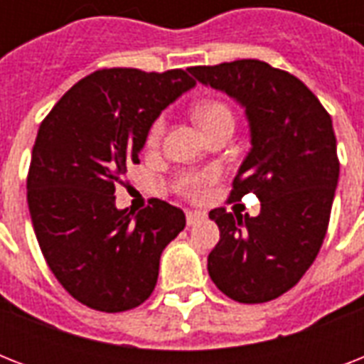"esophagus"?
Instances as JSON below:
<instances>
[{"instance_id":"1","label":"esophagus","mask_w":364,"mask_h":364,"mask_svg":"<svg viewBox=\"0 0 364 364\" xmlns=\"http://www.w3.org/2000/svg\"><path fill=\"white\" fill-rule=\"evenodd\" d=\"M205 217L204 211H187V225L188 227H193V225H196L198 221H202Z\"/></svg>"}]
</instances>
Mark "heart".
Instances as JSON below:
<instances>
[{
	"label": "heart",
	"instance_id": "1",
	"mask_svg": "<svg viewBox=\"0 0 364 364\" xmlns=\"http://www.w3.org/2000/svg\"><path fill=\"white\" fill-rule=\"evenodd\" d=\"M194 115H196V121H198V124L202 128H208V126L215 124L219 121H225V119L232 121V113H230V109L223 102H204V104H200L196 107ZM162 134H164V119L160 117V119H156L153 122L151 130H149V145H156L160 141ZM217 176L219 173H217L215 168L183 171L181 176L177 177V191L183 196H188V198H202L205 194L208 185L215 181Z\"/></svg>",
	"mask_w": 364,
	"mask_h": 364
}]
</instances>
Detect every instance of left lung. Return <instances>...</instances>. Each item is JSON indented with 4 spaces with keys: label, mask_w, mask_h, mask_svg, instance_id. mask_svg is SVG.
I'll use <instances>...</instances> for the list:
<instances>
[{
    "label": "left lung",
    "mask_w": 364,
    "mask_h": 364,
    "mask_svg": "<svg viewBox=\"0 0 364 364\" xmlns=\"http://www.w3.org/2000/svg\"><path fill=\"white\" fill-rule=\"evenodd\" d=\"M188 71L245 109L251 151L228 202L247 193L260 200L257 217L210 211L221 240L208 257V272L228 299L268 302L300 282L327 234L340 173L333 121L304 82L260 60Z\"/></svg>",
    "instance_id": "8db88e82"
}]
</instances>
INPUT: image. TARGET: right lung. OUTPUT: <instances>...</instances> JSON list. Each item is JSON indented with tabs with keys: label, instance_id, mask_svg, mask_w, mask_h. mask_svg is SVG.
Returning a JSON list of instances; mask_svg holds the SVG:
<instances>
[{
	"label": "right lung",
	"instance_id": "obj_1",
	"mask_svg": "<svg viewBox=\"0 0 364 364\" xmlns=\"http://www.w3.org/2000/svg\"><path fill=\"white\" fill-rule=\"evenodd\" d=\"M194 85L183 70H98L39 126L26 183L33 230L62 287L92 310L143 304L160 255L185 228V213L164 200L137 213L117 210L115 187L139 164L156 117Z\"/></svg>",
	"mask_w": 364,
	"mask_h": 364
}]
</instances>
